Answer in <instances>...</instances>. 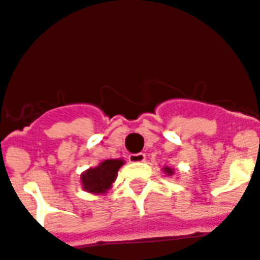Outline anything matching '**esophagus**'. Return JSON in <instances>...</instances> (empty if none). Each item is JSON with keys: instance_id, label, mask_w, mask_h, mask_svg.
Instances as JSON below:
<instances>
[{"instance_id": "34e87169", "label": "esophagus", "mask_w": 260, "mask_h": 260, "mask_svg": "<svg viewBox=\"0 0 260 260\" xmlns=\"http://www.w3.org/2000/svg\"><path fill=\"white\" fill-rule=\"evenodd\" d=\"M128 158L131 162H143L146 159V155L143 153H138V154H129Z\"/></svg>"}]
</instances>
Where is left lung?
<instances>
[{
	"mask_svg": "<svg viewBox=\"0 0 260 260\" xmlns=\"http://www.w3.org/2000/svg\"><path fill=\"white\" fill-rule=\"evenodd\" d=\"M162 172H164L167 176H172V175L175 174V169L171 168V167H168V165H165L164 168H162Z\"/></svg>",
	"mask_w": 260,
	"mask_h": 260,
	"instance_id": "left-lung-1",
	"label": "left lung"
}]
</instances>
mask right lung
<instances>
[{
    "instance_id": "add662e5",
    "label": "right lung",
    "mask_w": 260,
    "mask_h": 260,
    "mask_svg": "<svg viewBox=\"0 0 260 260\" xmlns=\"http://www.w3.org/2000/svg\"><path fill=\"white\" fill-rule=\"evenodd\" d=\"M124 164L125 161L122 158H110L102 161L95 168L86 169L80 179L82 189L95 196L106 194L107 190L111 189L118 175V169Z\"/></svg>"
}]
</instances>
